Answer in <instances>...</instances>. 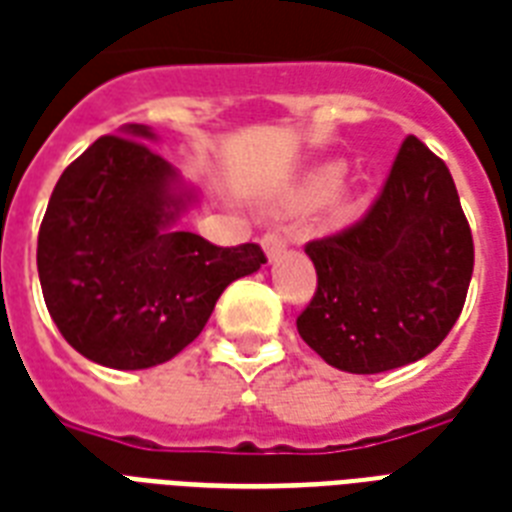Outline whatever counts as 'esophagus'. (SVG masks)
<instances>
[{
	"label": "esophagus",
	"instance_id": "obj_1",
	"mask_svg": "<svg viewBox=\"0 0 512 512\" xmlns=\"http://www.w3.org/2000/svg\"><path fill=\"white\" fill-rule=\"evenodd\" d=\"M263 249H265V257H268V260H273V257H279L281 252L287 249V241L281 239L279 233H265Z\"/></svg>",
	"mask_w": 512,
	"mask_h": 512
}]
</instances>
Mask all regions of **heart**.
Listing matches in <instances>:
<instances>
[{
  "instance_id": "b5f03b06",
  "label": "heart",
  "mask_w": 512,
  "mask_h": 512,
  "mask_svg": "<svg viewBox=\"0 0 512 512\" xmlns=\"http://www.w3.org/2000/svg\"><path fill=\"white\" fill-rule=\"evenodd\" d=\"M345 175H348V167L342 162L319 164V167H313V170L308 172L287 196H284L281 207L295 209V212H308V209L324 207V204H329L336 193L340 192L342 183H345ZM358 207H361V201H358L356 196H342L341 193L335 200V215L345 220V217L356 215Z\"/></svg>"
}]
</instances>
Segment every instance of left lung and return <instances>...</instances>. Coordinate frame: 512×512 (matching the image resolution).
I'll return each instance as SVG.
<instances>
[{
  "label": "left lung",
  "instance_id": "1",
  "mask_svg": "<svg viewBox=\"0 0 512 512\" xmlns=\"http://www.w3.org/2000/svg\"><path fill=\"white\" fill-rule=\"evenodd\" d=\"M319 276L297 332L329 366L377 374L420 361L460 319L473 236L446 164L409 135L364 220L305 247Z\"/></svg>",
  "mask_w": 512,
  "mask_h": 512
}]
</instances>
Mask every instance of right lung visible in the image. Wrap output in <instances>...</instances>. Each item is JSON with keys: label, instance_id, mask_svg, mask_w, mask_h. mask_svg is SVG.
<instances>
[{"label": "right lung", "instance_id": "add662e5", "mask_svg": "<svg viewBox=\"0 0 512 512\" xmlns=\"http://www.w3.org/2000/svg\"><path fill=\"white\" fill-rule=\"evenodd\" d=\"M124 124L68 164L39 228L36 268L60 335L108 369H148L201 335L231 281L260 271L257 244L215 247L180 228L199 191Z\"/></svg>", "mask_w": 512, "mask_h": 512}]
</instances>
